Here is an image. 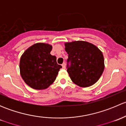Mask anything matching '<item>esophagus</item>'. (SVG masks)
<instances>
[{"label": "esophagus", "mask_w": 126, "mask_h": 126, "mask_svg": "<svg viewBox=\"0 0 126 126\" xmlns=\"http://www.w3.org/2000/svg\"><path fill=\"white\" fill-rule=\"evenodd\" d=\"M62 68H63V69H65V68H66L65 63H63V64H62Z\"/></svg>", "instance_id": "obj_1"}]
</instances>
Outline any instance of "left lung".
<instances>
[{
    "instance_id": "obj_1",
    "label": "left lung",
    "mask_w": 126,
    "mask_h": 126,
    "mask_svg": "<svg viewBox=\"0 0 126 126\" xmlns=\"http://www.w3.org/2000/svg\"><path fill=\"white\" fill-rule=\"evenodd\" d=\"M64 46L68 54L67 71L71 80L80 87L94 84L105 67L102 52L95 45L83 41L66 43Z\"/></svg>"
}]
</instances>
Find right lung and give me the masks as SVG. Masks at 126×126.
<instances>
[{
	"mask_svg": "<svg viewBox=\"0 0 126 126\" xmlns=\"http://www.w3.org/2000/svg\"><path fill=\"white\" fill-rule=\"evenodd\" d=\"M52 46L38 43L28 48L20 59L21 76L27 85L35 90L47 88L55 81L62 66L50 54Z\"/></svg>",
	"mask_w": 126,
	"mask_h": 126,
	"instance_id": "add662e5",
	"label": "right lung"
}]
</instances>
